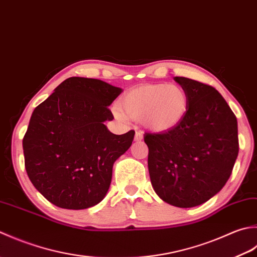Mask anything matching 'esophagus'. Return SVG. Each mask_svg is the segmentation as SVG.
Here are the masks:
<instances>
[{"label":"esophagus","mask_w":257,"mask_h":257,"mask_svg":"<svg viewBox=\"0 0 257 257\" xmlns=\"http://www.w3.org/2000/svg\"><path fill=\"white\" fill-rule=\"evenodd\" d=\"M142 139H143V132H142V131H138V132L135 133L134 140L135 141H141Z\"/></svg>","instance_id":"esophagus-1"}]
</instances>
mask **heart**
Masks as SVG:
<instances>
[{
	"label": "heart",
	"instance_id": "obj_1",
	"mask_svg": "<svg viewBox=\"0 0 257 257\" xmlns=\"http://www.w3.org/2000/svg\"><path fill=\"white\" fill-rule=\"evenodd\" d=\"M115 108V115L124 119L127 116L142 119L154 131L175 127L186 115L188 95L177 84H146L127 91Z\"/></svg>",
	"mask_w": 257,
	"mask_h": 257
}]
</instances>
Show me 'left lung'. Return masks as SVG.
I'll return each mask as SVG.
<instances>
[{
	"label": "left lung",
	"mask_w": 257,
	"mask_h": 257,
	"mask_svg": "<svg viewBox=\"0 0 257 257\" xmlns=\"http://www.w3.org/2000/svg\"><path fill=\"white\" fill-rule=\"evenodd\" d=\"M174 80L188 95V109L175 127L145 132L152 185L177 207L201 205L222 190L238 155L237 119L213 86L192 78Z\"/></svg>",
	"instance_id": "left-lung-1"
}]
</instances>
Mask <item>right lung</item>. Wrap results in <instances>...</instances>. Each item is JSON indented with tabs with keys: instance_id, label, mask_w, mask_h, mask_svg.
<instances>
[{
	"instance_id": "add662e5",
	"label": "right lung",
	"mask_w": 257,
	"mask_h": 257,
	"mask_svg": "<svg viewBox=\"0 0 257 257\" xmlns=\"http://www.w3.org/2000/svg\"><path fill=\"white\" fill-rule=\"evenodd\" d=\"M122 90L85 77H70L42 102L23 138L25 170L46 200L67 209L96 205L106 195L114 162L132 145L133 130L109 132L108 105Z\"/></svg>"
}]
</instances>
